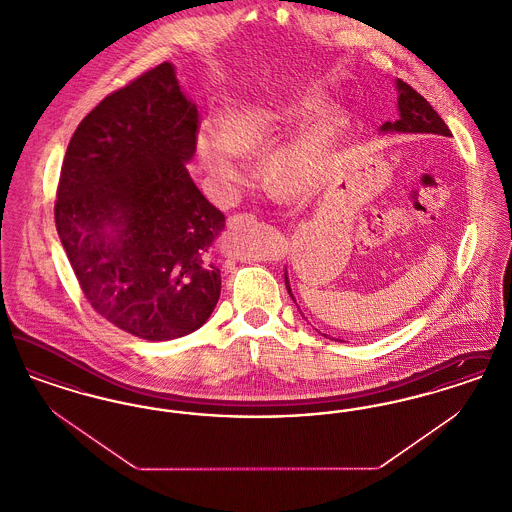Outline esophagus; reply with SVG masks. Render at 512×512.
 Masks as SVG:
<instances>
[{"mask_svg": "<svg viewBox=\"0 0 512 512\" xmlns=\"http://www.w3.org/2000/svg\"><path fill=\"white\" fill-rule=\"evenodd\" d=\"M249 222H255V215H251V213H236V215H232V217H228V220H226L230 230H240L242 226L249 224Z\"/></svg>", "mask_w": 512, "mask_h": 512, "instance_id": "obj_1", "label": "esophagus"}]
</instances>
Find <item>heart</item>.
Returning a JSON list of instances; mask_svg holds the SVG:
<instances>
[{
    "mask_svg": "<svg viewBox=\"0 0 512 512\" xmlns=\"http://www.w3.org/2000/svg\"><path fill=\"white\" fill-rule=\"evenodd\" d=\"M317 113V103L292 105L278 111H249L222 124V132L203 126L194 140L195 159L220 199H232L251 174L243 153H259L276 144L284 132ZM347 122L340 113H320L293 142L278 147L265 163V178L286 194L317 190L340 142Z\"/></svg>",
    "mask_w": 512,
    "mask_h": 512,
    "instance_id": "obj_1",
    "label": "heart"
}]
</instances>
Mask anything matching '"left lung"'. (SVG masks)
I'll list each match as a JSON object with an SVG mask.
<instances>
[{
	"mask_svg": "<svg viewBox=\"0 0 512 512\" xmlns=\"http://www.w3.org/2000/svg\"><path fill=\"white\" fill-rule=\"evenodd\" d=\"M397 109H399V119L395 122H386L382 124L384 132H403V134H438V136H451V130L447 124L434 111V107L422 98L414 88H411L407 82L397 80ZM286 288L293 297L288 272H284ZM297 305V303H295ZM299 309V307H297Z\"/></svg>",
	"mask_w": 512,
	"mask_h": 512,
	"instance_id": "8db88e82",
	"label": "left lung"
}]
</instances>
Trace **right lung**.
I'll return each mask as SVG.
<instances>
[{
  "label": "right lung",
  "instance_id": "1",
  "mask_svg": "<svg viewBox=\"0 0 512 512\" xmlns=\"http://www.w3.org/2000/svg\"><path fill=\"white\" fill-rule=\"evenodd\" d=\"M199 115L171 63L92 109L67 147L55 226L88 303L147 341L182 338L217 307L209 249L224 215L195 186Z\"/></svg>",
  "mask_w": 512,
  "mask_h": 512
}]
</instances>
